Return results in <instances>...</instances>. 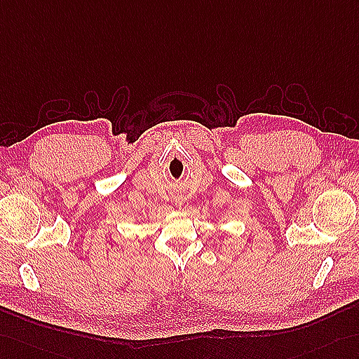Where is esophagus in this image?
<instances>
[{
  "instance_id": "1",
  "label": "esophagus",
  "mask_w": 359,
  "mask_h": 359,
  "mask_svg": "<svg viewBox=\"0 0 359 359\" xmlns=\"http://www.w3.org/2000/svg\"><path fill=\"white\" fill-rule=\"evenodd\" d=\"M173 203H175V205L181 207L182 204H184V201H182V196H181V195H175V196H173Z\"/></svg>"
}]
</instances>
